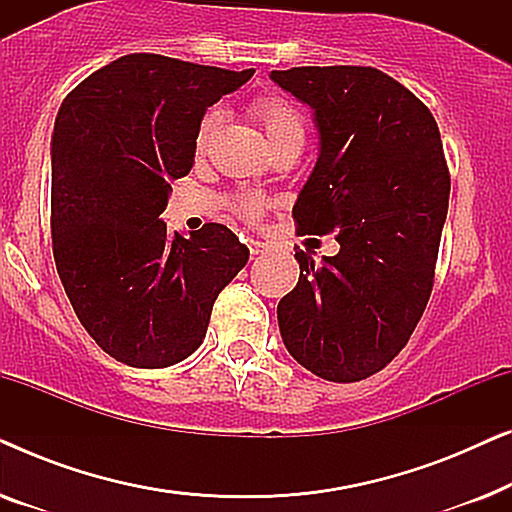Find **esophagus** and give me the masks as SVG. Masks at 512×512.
Returning a JSON list of instances; mask_svg holds the SVG:
<instances>
[{
	"instance_id": "obj_1",
	"label": "esophagus",
	"mask_w": 512,
	"mask_h": 512,
	"mask_svg": "<svg viewBox=\"0 0 512 512\" xmlns=\"http://www.w3.org/2000/svg\"><path fill=\"white\" fill-rule=\"evenodd\" d=\"M249 251L254 256H258V254H263V242H258V240H249Z\"/></svg>"
}]
</instances>
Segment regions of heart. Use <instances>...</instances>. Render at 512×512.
Segmentation results:
<instances>
[{
    "mask_svg": "<svg viewBox=\"0 0 512 512\" xmlns=\"http://www.w3.org/2000/svg\"><path fill=\"white\" fill-rule=\"evenodd\" d=\"M251 116L261 125L265 137L272 146V151L282 149V146H303L305 142V116L300 114L298 107H293L289 100L277 95H261L251 102ZM221 125L219 111H207L202 116L198 135H195V151L205 153L207 146L212 144ZM233 209L244 219H256L263 209V198L254 193H242L233 200Z\"/></svg>",
    "mask_w": 512,
    "mask_h": 512,
    "instance_id": "b5f03b06",
    "label": "heart"
}]
</instances>
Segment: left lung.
<instances>
[{
  "label": "left lung",
  "instance_id": "1",
  "mask_svg": "<svg viewBox=\"0 0 512 512\" xmlns=\"http://www.w3.org/2000/svg\"><path fill=\"white\" fill-rule=\"evenodd\" d=\"M270 79L310 104L319 130L317 165L293 205L298 233L340 242L321 265L296 251L279 333L310 373L366 380L408 345L433 289L450 200L436 118L375 67H293Z\"/></svg>",
  "mask_w": 512,
  "mask_h": 512
}]
</instances>
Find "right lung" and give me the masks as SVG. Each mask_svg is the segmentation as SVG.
I'll return each instance as SVG.
<instances>
[{"label": "right lung", "mask_w": 512, "mask_h": 512, "mask_svg": "<svg viewBox=\"0 0 512 512\" xmlns=\"http://www.w3.org/2000/svg\"><path fill=\"white\" fill-rule=\"evenodd\" d=\"M254 69L123 55L65 97L51 139L55 268L76 317L109 356L167 368L205 340L214 300L249 261L233 230L184 237L158 216L186 177L207 107Z\"/></svg>", "instance_id": "right-lung-1"}]
</instances>
